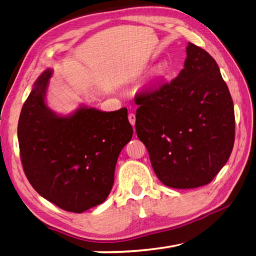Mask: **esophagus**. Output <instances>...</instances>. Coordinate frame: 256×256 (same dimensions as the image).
Here are the masks:
<instances>
[{
  "mask_svg": "<svg viewBox=\"0 0 256 256\" xmlns=\"http://www.w3.org/2000/svg\"><path fill=\"white\" fill-rule=\"evenodd\" d=\"M128 120H130V123H131L132 126H134V125H136V115H134L133 112H131V114H128Z\"/></svg>",
  "mask_w": 256,
  "mask_h": 256,
  "instance_id": "obj_1",
  "label": "esophagus"
}]
</instances>
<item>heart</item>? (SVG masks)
<instances>
[{
  "mask_svg": "<svg viewBox=\"0 0 256 256\" xmlns=\"http://www.w3.org/2000/svg\"><path fill=\"white\" fill-rule=\"evenodd\" d=\"M172 73V64L168 60H162L156 64L149 76L150 84H158L166 80Z\"/></svg>",
  "mask_w": 256,
  "mask_h": 256,
  "instance_id": "heart-1",
  "label": "heart"
}]
</instances>
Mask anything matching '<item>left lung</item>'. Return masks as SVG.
Masks as SVG:
<instances>
[{"mask_svg": "<svg viewBox=\"0 0 256 256\" xmlns=\"http://www.w3.org/2000/svg\"><path fill=\"white\" fill-rule=\"evenodd\" d=\"M136 136L164 185L196 188L214 178L235 141L232 99L214 58L192 42L174 80L136 97Z\"/></svg>", "mask_w": 256, "mask_h": 256, "instance_id": "1", "label": "left lung"}]
</instances>
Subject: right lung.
<instances>
[{"instance_id": "1", "label": "right lung", "mask_w": 256, "mask_h": 256, "mask_svg": "<svg viewBox=\"0 0 256 256\" xmlns=\"http://www.w3.org/2000/svg\"><path fill=\"white\" fill-rule=\"evenodd\" d=\"M52 76V68L38 76L21 110V162L40 196L82 214L110 196L118 158L133 128L126 108L102 112L81 104L70 114H58L46 100Z\"/></svg>"}]
</instances>
